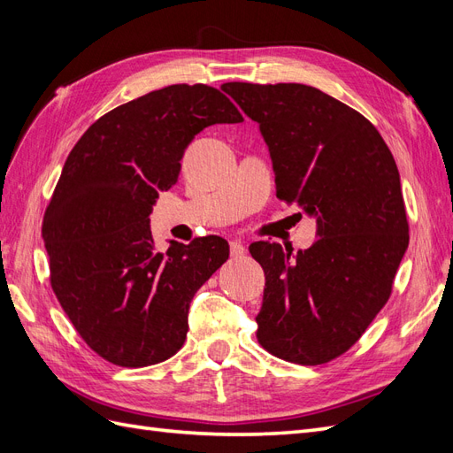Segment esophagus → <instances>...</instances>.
Returning a JSON list of instances; mask_svg holds the SVG:
<instances>
[{"instance_id":"obj_1","label":"esophagus","mask_w":453,"mask_h":453,"mask_svg":"<svg viewBox=\"0 0 453 453\" xmlns=\"http://www.w3.org/2000/svg\"><path fill=\"white\" fill-rule=\"evenodd\" d=\"M230 255L234 257V258L245 255V248H243V243L240 240H232L230 242Z\"/></svg>"}]
</instances>
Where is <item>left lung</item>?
Here are the masks:
<instances>
[{
    "label": "left lung",
    "instance_id": "8db88e82",
    "mask_svg": "<svg viewBox=\"0 0 453 453\" xmlns=\"http://www.w3.org/2000/svg\"><path fill=\"white\" fill-rule=\"evenodd\" d=\"M258 122L276 195L315 217L304 251L257 242L266 283L257 338L296 365L348 351L388 303L408 248L401 175L380 132L355 109L308 85L225 83Z\"/></svg>",
    "mask_w": 453,
    "mask_h": 453
}]
</instances>
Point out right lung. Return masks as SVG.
Listing matches in <instances>:
<instances>
[{"label":"right lung","mask_w":453,"mask_h":453,"mask_svg":"<svg viewBox=\"0 0 453 453\" xmlns=\"http://www.w3.org/2000/svg\"><path fill=\"white\" fill-rule=\"evenodd\" d=\"M242 120L221 90L172 85L111 109L72 149L43 217L50 285L105 361L149 366L181 349L190 300L228 258V242H170L160 253L149 215L195 135Z\"/></svg>","instance_id":"add662e5"}]
</instances>
